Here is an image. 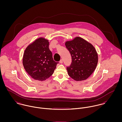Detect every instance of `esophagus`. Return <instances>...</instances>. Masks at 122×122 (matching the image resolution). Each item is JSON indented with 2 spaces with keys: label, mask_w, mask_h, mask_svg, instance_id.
Listing matches in <instances>:
<instances>
[{
  "label": "esophagus",
  "mask_w": 122,
  "mask_h": 122,
  "mask_svg": "<svg viewBox=\"0 0 122 122\" xmlns=\"http://www.w3.org/2000/svg\"><path fill=\"white\" fill-rule=\"evenodd\" d=\"M60 63H61V64H62V63H63V60H62V59H61V60H60Z\"/></svg>",
  "instance_id": "obj_1"
}]
</instances>
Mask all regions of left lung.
I'll list each match as a JSON object with an SVG mask.
<instances>
[{"mask_svg":"<svg viewBox=\"0 0 122 122\" xmlns=\"http://www.w3.org/2000/svg\"><path fill=\"white\" fill-rule=\"evenodd\" d=\"M65 46L72 58L71 65L67 67L69 76L77 81L86 79L97 65L98 56L95 48L80 37L67 41Z\"/></svg>","mask_w":122,"mask_h":122,"instance_id":"1","label":"left lung"}]
</instances>
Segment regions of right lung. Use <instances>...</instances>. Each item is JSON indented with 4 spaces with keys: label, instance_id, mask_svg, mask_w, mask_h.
Segmentation results:
<instances>
[{
    "label": "right lung",
    "instance_id": "1",
    "mask_svg": "<svg viewBox=\"0 0 122 122\" xmlns=\"http://www.w3.org/2000/svg\"><path fill=\"white\" fill-rule=\"evenodd\" d=\"M49 44L48 40L40 37L28 46L24 51L23 65L35 80L42 81L49 78L59 63L53 61Z\"/></svg>",
    "mask_w": 122,
    "mask_h": 122
}]
</instances>
